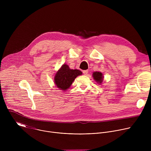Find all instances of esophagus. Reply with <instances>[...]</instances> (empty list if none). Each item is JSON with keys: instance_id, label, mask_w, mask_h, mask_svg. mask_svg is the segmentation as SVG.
Here are the masks:
<instances>
[{"instance_id": "esophagus-1", "label": "esophagus", "mask_w": 151, "mask_h": 151, "mask_svg": "<svg viewBox=\"0 0 151 151\" xmlns=\"http://www.w3.org/2000/svg\"><path fill=\"white\" fill-rule=\"evenodd\" d=\"M83 73L84 75H87L88 73V71L87 70H83Z\"/></svg>"}]
</instances>
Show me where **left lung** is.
<instances>
[{
	"instance_id": "1",
	"label": "left lung",
	"mask_w": 151,
	"mask_h": 151,
	"mask_svg": "<svg viewBox=\"0 0 151 151\" xmlns=\"http://www.w3.org/2000/svg\"><path fill=\"white\" fill-rule=\"evenodd\" d=\"M93 77L94 79L99 83H101L103 80V74L100 72H94L93 73Z\"/></svg>"
}]
</instances>
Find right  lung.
<instances>
[{
  "instance_id": "1",
  "label": "right lung",
  "mask_w": 151,
  "mask_h": 151,
  "mask_svg": "<svg viewBox=\"0 0 151 151\" xmlns=\"http://www.w3.org/2000/svg\"><path fill=\"white\" fill-rule=\"evenodd\" d=\"M82 74L81 71L78 69H70L68 64H64L55 75V84L60 90L65 91L70 88L75 79Z\"/></svg>"
}]
</instances>
